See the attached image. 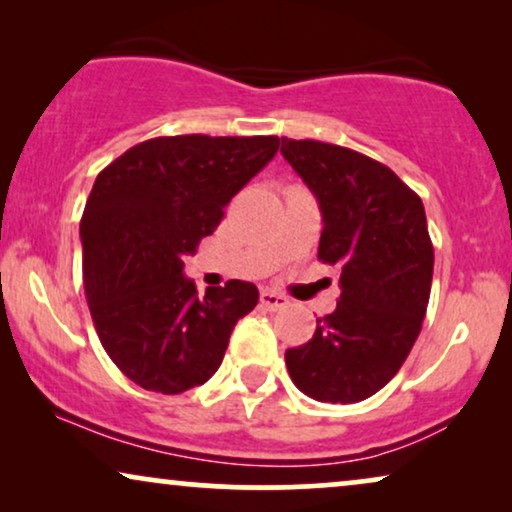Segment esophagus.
Listing matches in <instances>:
<instances>
[{"mask_svg": "<svg viewBox=\"0 0 512 512\" xmlns=\"http://www.w3.org/2000/svg\"><path fill=\"white\" fill-rule=\"evenodd\" d=\"M261 303L263 307H268V310H284V307L289 305V298L272 289H265L261 291Z\"/></svg>", "mask_w": 512, "mask_h": 512, "instance_id": "1", "label": "esophagus"}]
</instances>
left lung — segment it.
<instances>
[{"label":"left lung","mask_w":512,"mask_h":512,"mask_svg":"<svg viewBox=\"0 0 512 512\" xmlns=\"http://www.w3.org/2000/svg\"><path fill=\"white\" fill-rule=\"evenodd\" d=\"M282 156L319 202V261L340 270L338 307L289 375L321 403H359L401 370L429 305L433 244L422 198L387 165L338 144L282 137Z\"/></svg>","instance_id":"1"}]
</instances>
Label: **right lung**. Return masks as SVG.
Instances as JSON below:
<instances>
[{"instance_id":"obj_1","label":"right lung","mask_w":512,"mask_h":512,"mask_svg":"<svg viewBox=\"0 0 512 512\" xmlns=\"http://www.w3.org/2000/svg\"><path fill=\"white\" fill-rule=\"evenodd\" d=\"M277 149L275 135L156 137L97 174L81 219L83 286L104 352L142 389L205 384L256 307L258 289L240 279L200 298L184 258Z\"/></svg>"}]
</instances>
